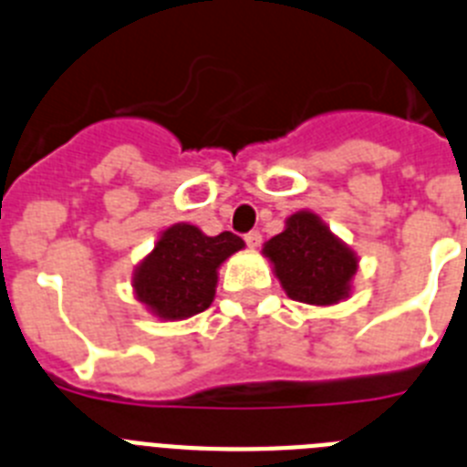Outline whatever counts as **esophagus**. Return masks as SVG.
Listing matches in <instances>:
<instances>
[{
  "instance_id": "34e87169",
  "label": "esophagus",
  "mask_w": 467,
  "mask_h": 467,
  "mask_svg": "<svg viewBox=\"0 0 467 467\" xmlns=\"http://www.w3.org/2000/svg\"><path fill=\"white\" fill-rule=\"evenodd\" d=\"M245 243L247 247H259V243H262V234L259 231H250V234H245Z\"/></svg>"
}]
</instances>
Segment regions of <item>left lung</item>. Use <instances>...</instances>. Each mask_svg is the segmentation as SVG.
<instances>
[{
  "label": "left lung",
  "instance_id": "left-lung-1",
  "mask_svg": "<svg viewBox=\"0 0 467 467\" xmlns=\"http://www.w3.org/2000/svg\"><path fill=\"white\" fill-rule=\"evenodd\" d=\"M264 257L287 296L311 306H332L350 295L358 254L329 231L316 213L299 210L278 236L264 243Z\"/></svg>",
  "mask_w": 467,
  "mask_h": 467
}]
</instances>
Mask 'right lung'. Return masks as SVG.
<instances>
[{"label": "right lung", "instance_id": "1", "mask_svg": "<svg viewBox=\"0 0 467 467\" xmlns=\"http://www.w3.org/2000/svg\"><path fill=\"white\" fill-rule=\"evenodd\" d=\"M243 247V238L231 231L205 236L187 222L168 226L135 269V296L161 320L196 316L213 304L222 262Z\"/></svg>", "mask_w": 467, "mask_h": 467}]
</instances>
